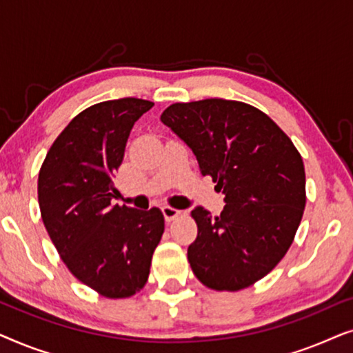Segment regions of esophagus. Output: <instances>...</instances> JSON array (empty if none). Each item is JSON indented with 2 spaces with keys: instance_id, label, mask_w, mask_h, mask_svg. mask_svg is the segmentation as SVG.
Returning <instances> with one entry per match:
<instances>
[{
  "instance_id": "1",
  "label": "esophagus",
  "mask_w": 353,
  "mask_h": 353,
  "mask_svg": "<svg viewBox=\"0 0 353 353\" xmlns=\"http://www.w3.org/2000/svg\"><path fill=\"white\" fill-rule=\"evenodd\" d=\"M162 214H163V219H165L167 221H172L173 219H176V216L181 214V210L173 209V207H170V205H163Z\"/></svg>"
}]
</instances>
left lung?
Returning <instances> with one entry per match:
<instances>
[{
  "mask_svg": "<svg viewBox=\"0 0 353 353\" xmlns=\"http://www.w3.org/2000/svg\"><path fill=\"white\" fill-rule=\"evenodd\" d=\"M225 194L219 216L191 212L197 238L188 260L215 291H239L276 267L305 209V170L288 134L262 110L228 99L176 103L161 115Z\"/></svg>",
  "mask_w": 353,
  "mask_h": 353,
  "instance_id": "8db88e82",
  "label": "left lung"
}]
</instances>
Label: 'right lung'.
Instances as JSON below:
<instances>
[{"instance_id":"obj_1","label":"right lung","mask_w":353,"mask_h":353,"mask_svg":"<svg viewBox=\"0 0 353 353\" xmlns=\"http://www.w3.org/2000/svg\"><path fill=\"white\" fill-rule=\"evenodd\" d=\"M154 103L104 101L62 130L38 175V204L48 234L67 268L109 299L137 294L148 281L163 233L157 207L112 205L114 176L133 125Z\"/></svg>"}]
</instances>
